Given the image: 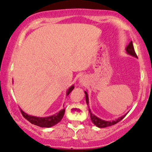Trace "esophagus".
I'll return each instance as SVG.
<instances>
[{"mask_svg":"<svg viewBox=\"0 0 152 152\" xmlns=\"http://www.w3.org/2000/svg\"><path fill=\"white\" fill-rule=\"evenodd\" d=\"M87 79H86V78L85 77H81L80 79H79V84H81V85H85L86 83H87Z\"/></svg>","mask_w":152,"mask_h":152,"instance_id":"esophagus-1","label":"esophagus"}]
</instances>
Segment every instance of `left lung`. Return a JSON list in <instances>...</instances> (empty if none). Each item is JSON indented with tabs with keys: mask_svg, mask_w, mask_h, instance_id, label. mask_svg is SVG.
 <instances>
[{
	"mask_svg": "<svg viewBox=\"0 0 152 152\" xmlns=\"http://www.w3.org/2000/svg\"><path fill=\"white\" fill-rule=\"evenodd\" d=\"M126 53H128L129 55H130V56H134V57H135V58H137V55H136V53H135V51H134V46H133L132 41H131V42H130L129 43V45H127L126 47ZM85 93L86 103H87V106H88V107H89L88 94H87V91H85ZM89 112H90V118H91L92 122H93L94 125H96L97 127H99V128H104V127L110 126L115 125V124L118 123V122L120 121H121L122 119H123L125 117L127 113H126L125 115H124L121 116V117H119L118 118L115 119V120L105 121V120H103V119L99 118H98L97 116L95 115L94 114H93V113H91V110H90V108H89Z\"/></svg>",
	"mask_w": 152,
	"mask_h": 152,
	"instance_id": "left-lung-1",
	"label": "left lung"
}]
</instances>
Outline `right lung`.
<instances>
[{
  "label": "right lung",
  "mask_w": 152,
  "mask_h": 152,
  "mask_svg": "<svg viewBox=\"0 0 152 152\" xmlns=\"http://www.w3.org/2000/svg\"><path fill=\"white\" fill-rule=\"evenodd\" d=\"M74 89V85H72L67 89L66 95L68 96L70 93V92ZM21 113H22L23 116L25 118L26 120H28L30 123L34 125L38 126L39 127H46V128H49L53 126L56 125L63 118L64 114H65V109L61 110L59 113H56V114L53 115L48 116V117H37V116H33L28 115L25 112L23 111L20 109Z\"/></svg>",
  "instance_id": "obj_1"
}]
</instances>
